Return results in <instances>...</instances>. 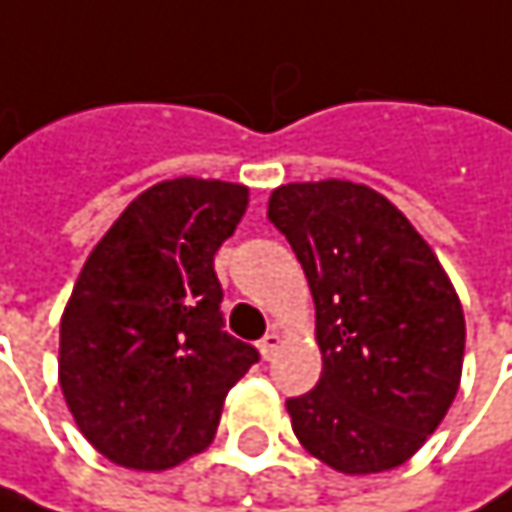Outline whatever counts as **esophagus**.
<instances>
[{
	"mask_svg": "<svg viewBox=\"0 0 512 512\" xmlns=\"http://www.w3.org/2000/svg\"><path fill=\"white\" fill-rule=\"evenodd\" d=\"M279 347H282V335H279L276 329H271V332L259 341V352H262V358H265V361H271Z\"/></svg>",
	"mask_w": 512,
	"mask_h": 512,
	"instance_id": "esophagus-1",
	"label": "esophagus"
}]
</instances>
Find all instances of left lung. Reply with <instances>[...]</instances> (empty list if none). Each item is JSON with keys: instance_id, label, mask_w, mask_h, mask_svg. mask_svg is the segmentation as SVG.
Listing matches in <instances>:
<instances>
[{"instance_id": "obj_1", "label": "left lung", "mask_w": 512, "mask_h": 512, "mask_svg": "<svg viewBox=\"0 0 512 512\" xmlns=\"http://www.w3.org/2000/svg\"><path fill=\"white\" fill-rule=\"evenodd\" d=\"M268 218L306 271L323 355L317 387L285 402L297 440L344 475L402 466L460 387L466 320L452 279L364 183L279 186Z\"/></svg>"}]
</instances>
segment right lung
<instances>
[{"mask_svg": "<svg viewBox=\"0 0 512 512\" xmlns=\"http://www.w3.org/2000/svg\"><path fill=\"white\" fill-rule=\"evenodd\" d=\"M247 186L177 177L145 189L87 256L60 317L57 379L95 452L163 472L203 452L230 387L259 361L224 332L215 253Z\"/></svg>", "mask_w": 512, "mask_h": 512, "instance_id": "add662e5", "label": "right lung"}]
</instances>
